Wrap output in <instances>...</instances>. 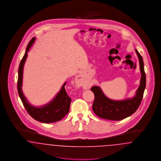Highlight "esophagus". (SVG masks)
<instances>
[{"instance_id":"esophagus-1","label":"esophagus","mask_w":161,"mask_h":161,"mask_svg":"<svg viewBox=\"0 0 161 161\" xmlns=\"http://www.w3.org/2000/svg\"><path fill=\"white\" fill-rule=\"evenodd\" d=\"M75 82L77 83V85L80 86H83L84 88H87V85L86 84V83L85 82V81L83 79V78L81 75H78L76 78L75 80Z\"/></svg>"}]
</instances>
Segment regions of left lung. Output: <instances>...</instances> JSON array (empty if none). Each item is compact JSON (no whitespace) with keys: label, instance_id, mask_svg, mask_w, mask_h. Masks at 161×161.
Segmentation results:
<instances>
[{"label":"left lung","instance_id":"obj_1","mask_svg":"<svg viewBox=\"0 0 161 161\" xmlns=\"http://www.w3.org/2000/svg\"><path fill=\"white\" fill-rule=\"evenodd\" d=\"M135 51L139 60L141 78L140 86L134 98L123 101L111 100L104 95L100 87L93 86L91 87V90L95 95L92 109L94 113L100 118L119 121L134 114L140 106L146 88V76L142 57L136 49Z\"/></svg>","mask_w":161,"mask_h":161}]
</instances>
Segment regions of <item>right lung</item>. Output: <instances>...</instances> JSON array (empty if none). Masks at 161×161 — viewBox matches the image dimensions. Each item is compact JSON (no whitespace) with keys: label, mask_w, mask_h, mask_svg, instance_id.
<instances>
[{"label":"right lung","mask_w":161,"mask_h":161,"mask_svg":"<svg viewBox=\"0 0 161 161\" xmlns=\"http://www.w3.org/2000/svg\"><path fill=\"white\" fill-rule=\"evenodd\" d=\"M34 41L35 37H33L30 40L26 47V52L20 61L18 72L17 91L24 107L31 117L41 123H55L61 120L69 112L71 98L66 92L64 88V86L66 84V83L63 86L61 91L57 95L54 100L45 106L39 108L31 106L28 103L22 91L23 66L27 57V53Z\"/></svg>","instance_id":"1"}]
</instances>
